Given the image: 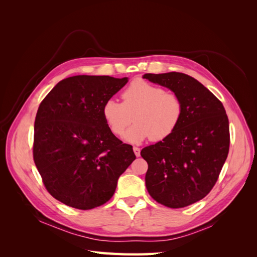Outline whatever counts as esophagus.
<instances>
[{
  "label": "esophagus",
  "mask_w": 257,
  "mask_h": 257,
  "mask_svg": "<svg viewBox=\"0 0 257 257\" xmlns=\"http://www.w3.org/2000/svg\"><path fill=\"white\" fill-rule=\"evenodd\" d=\"M133 150H134L135 155H136V157L138 158L139 155H141V149H139V148H137V147H134V148H133Z\"/></svg>",
  "instance_id": "34e87169"
}]
</instances>
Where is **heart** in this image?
<instances>
[{
  "instance_id": "obj_1",
  "label": "heart",
  "mask_w": 257,
  "mask_h": 257,
  "mask_svg": "<svg viewBox=\"0 0 257 257\" xmlns=\"http://www.w3.org/2000/svg\"><path fill=\"white\" fill-rule=\"evenodd\" d=\"M122 103L108 99L102 108L103 119L115 136H122L134 116V125L125 134L130 143L151 138L161 142L178 128L183 103L178 94L145 80H135L122 93Z\"/></svg>"
}]
</instances>
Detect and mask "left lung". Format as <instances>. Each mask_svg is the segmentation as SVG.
Returning <instances> with one entry per match:
<instances>
[{
	"label": "left lung",
	"mask_w": 257,
	"mask_h": 257,
	"mask_svg": "<svg viewBox=\"0 0 257 257\" xmlns=\"http://www.w3.org/2000/svg\"><path fill=\"white\" fill-rule=\"evenodd\" d=\"M144 78L170 89L183 103L178 128L141 152L148 163L150 196L168 208H183L203 199L217 181L229 150L227 114L221 100L189 75L145 74Z\"/></svg>",
	"instance_id": "8db88e82"
}]
</instances>
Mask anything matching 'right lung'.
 I'll list each match as a JSON object with an SVG mask.
<instances>
[{"label": "right lung", "mask_w": 257, "mask_h": 257, "mask_svg": "<svg viewBox=\"0 0 257 257\" xmlns=\"http://www.w3.org/2000/svg\"><path fill=\"white\" fill-rule=\"evenodd\" d=\"M127 78L79 75L61 80L38 107L33 159L45 188L66 206L104 205L136 157L108 128L102 108Z\"/></svg>", "instance_id": "obj_1"}]
</instances>
